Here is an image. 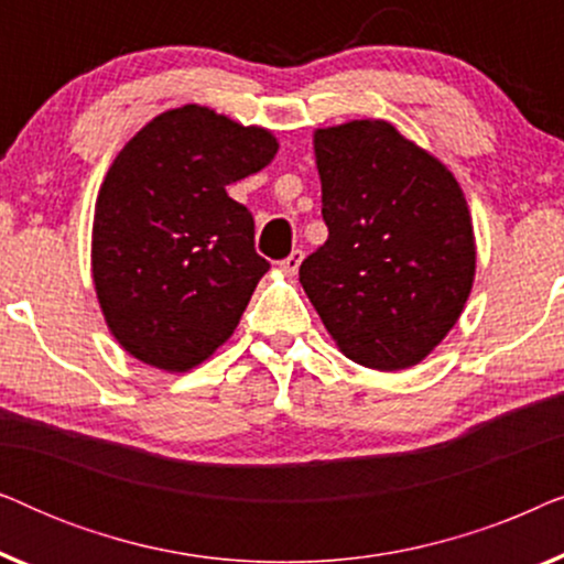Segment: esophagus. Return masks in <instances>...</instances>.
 Masks as SVG:
<instances>
[{
    "mask_svg": "<svg viewBox=\"0 0 564 564\" xmlns=\"http://www.w3.org/2000/svg\"><path fill=\"white\" fill-rule=\"evenodd\" d=\"M300 261H303V251L295 249V251L290 253L288 259H282V261H280V269H282L284 274H290V276H292V274H297V269H300Z\"/></svg>",
    "mask_w": 564,
    "mask_h": 564,
    "instance_id": "obj_1",
    "label": "esophagus"
}]
</instances>
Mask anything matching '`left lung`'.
Instances as JSON below:
<instances>
[{
	"label": "left lung",
	"instance_id": "left-lung-1",
	"mask_svg": "<svg viewBox=\"0 0 564 564\" xmlns=\"http://www.w3.org/2000/svg\"><path fill=\"white\" fill-rule=\"evenodd\" d=\"M328 241L300 264L323 326L357 365H419L449 334L475 276L457 180L384 120L315 130Z\"/></svg>",
	"mask_w": 564,
	"mask_h": 564
}]
</instances>
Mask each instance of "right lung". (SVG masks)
Wrapping results in <instances>:
<instances>
[{"label":"right lung","instance_id":"right-lung-1","mask_svg":"<svg viewBox=\"0 0 564 564\" xmlns=\"http://www.w3.org/2000/svg\"><path fill=\"white\" fill-rule=\"evenodd\" d=\"M274 153L269 130L184 105L112 161L95 207L91 274L107 326L135 359L187 372L234 334L269 261L253 249L249 207L226 187Z\"/></svg>","mask_w":564,"mask_h":564}]
</instances>
